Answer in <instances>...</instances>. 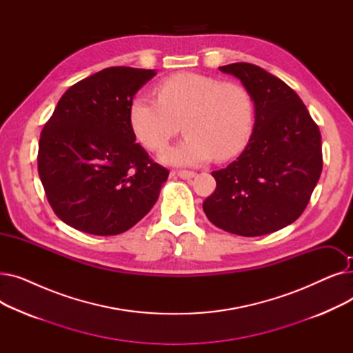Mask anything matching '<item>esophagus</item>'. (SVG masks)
I'll list each match as a JSON object with an SVG mask.
<instances>
[{
    "instance_id": "obj_1",
    "label": "esophagus",
    "mask_w": 353,
    "mask_h": 353,
    "mask_svg": "<svg viewBox=\"0 0 353 353\" xmlns=\"http://www.w3.org/2000/svg\"><path fill=\"white\" fill-rule=\"evenodd\" d=\"M177 176L181 177V179H184V180H190V179H193V177L196 176V173H194V172H190V170H179V172H177Z\"/></svg>"
}]
</instances>
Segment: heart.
<instances>
[{
  "mask_svg": "<svg viewBox=\"0 0 353 353\" xmlns=\"http://www.w3.org/2000/svg\"><path fill=\"white\" fill-rule=\"evenodd\" d=\"M157 99L144 92L130 101L128 121L137 140L150 152H160L180 130L184 136L165 148L161 160L173 165L226 161L246 147L254 124L249 90L239 83L197 72H177L163 79Z\"/></svg>",
  "mask_w": 353,
  "mask_h": 353,
  "instance_id": "heart-1",
  "label": "heart"
}]
</instances>
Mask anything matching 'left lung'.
Wrapping results in <instances>:
<instances>
[{"label":"left lung","mask_w":353,"mask_h":353,"mask_svg":"<svg viewBox=\"0 0 353 353\" xmlns=\"http://www.w3.org/2000/svg\"><path fill=\"white\" fill-rule=\"evenodd\" d=\"M219 70L249 90L256 121L243 153L212 173L216 190L203 210L233 234H269L293 223L307 206L323 165L319 127L299 96L266 70L249 63Z\"/></svg>","instance_id":"8db88e82"}]
</instances>
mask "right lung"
Masks as SVG:
<instances>
[{"mask_svg": "<svg viewBox=\"0 0 353 353\" xmlns=\"http://www.w3.org/2000/svg\"><path fill=\"white\" fill-rule=\"evenodd\" d=\"M154 70L110 67L71 85L44 124L39 174L50 206L68 226L97 236L133 228L169 177L136 144L130 101Z\"/></svg>", "mask_w": 353, "mask_h": 353, "instance_id": "right-lung-1", "label": "right lung"}]
</instances>
